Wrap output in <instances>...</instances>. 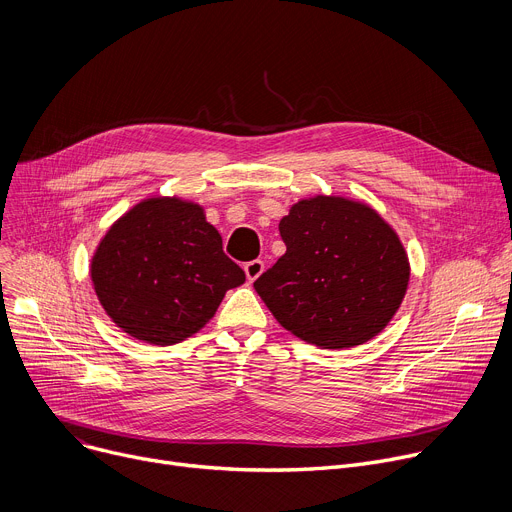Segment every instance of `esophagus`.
Listing matches in <instances>:
<instances>
[{
    "label": "esophagus",
    "instance_id": "34e87169",
    "mask_svg": "<svg viewBox=\"0 0 512 512\" xmlns=\"http://www.w3.org/2000/svg\"><path fill=\"white\" fill-rule=\"evenodd\" d=\"M245 275H247V279L249 281H255L261 273H263V269H265V263L261 261V259H253V261H249V263H245Z\"/></svg>",
    "mask_w": 512,
    "mask_h": 512
}]
</instances>
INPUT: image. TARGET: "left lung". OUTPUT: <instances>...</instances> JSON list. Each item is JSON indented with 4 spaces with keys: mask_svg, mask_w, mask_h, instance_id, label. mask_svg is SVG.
I'll return each instance as SVG.
<instances>
[{
    "mask_svg": "<svg viewBox=\"0 0 512 512\" xmlns=\"http://www.w3.org/2000/svg\"><path fill=\"white\" fill-rule=\"evenodd\" d=\"M279 233L287 251L253 285L285 330L340 350L369 342L391 322L409 259L375 208L318 194L291 206Z\"/></svg>",
    "mask_w": 512,
    "mask_h": 512,
    "instance_id": "8db88e82",
    "label": "left lung"
}]
</instances>
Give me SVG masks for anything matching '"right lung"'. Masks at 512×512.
<instances>
[{"mask_svg":"<svg viewBox=\"0 0 512 512\" xmlns=\"http://www.w3.org/2000/svg\"><path fill=\"white\" fill-rule=\"evenodd\" d=\"M91 279L123 332L170 346L196 334L245 271L225 255L200 204L156 196L111 225L91 259Z\"/></svg>","mask_w":512,"mask_h":512,"instance_id":"1","label":"right lung"}]
</instances>
